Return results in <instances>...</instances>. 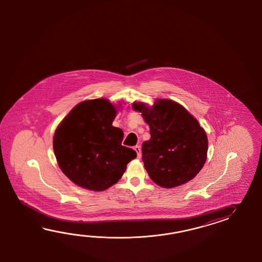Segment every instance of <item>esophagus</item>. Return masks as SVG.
Instances as JSON below:
<instances>
[{
    "label": "esophagus",
    "mask_w": 262,
    "mask_h": 262,
    "mask_svg": "<svg viewBox=\"0 0 262 262\" xmlns=\"http://www.w3.org/2000/svg\"><path fill=\"white\" fill-rule=\"evenodd\" d=\"M134 150H136V152H137V155H138V158H140L141 157V150H140V147L139 146H135L134 147Z\"/></svg>",
    "instance_id": "34e87169"
}]
</instances>
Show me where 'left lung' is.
I'll list each match as a JSON object with an SVG mask.
<instances>
[{
  "mask_svg": "<svg viewBox=\"0 0 262 262\" xmlns=\"http://www.w3.org/2000/svg\"><path fill=\"white\" fill-rule=\"evenodd\" d=\"M150 126V139L142 144V161L154 183L173 188L195 178L207 159L206 132L184 106L170 99L154 106L134 102Z\"/></svg>",
  "mask_w": 262,
  "mask_h": 262,
  "instance_id": "1",
  "label": "left lung"
}]
</instances>
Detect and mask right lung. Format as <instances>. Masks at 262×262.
<instances>
[{
    "instance_id": "obj_1",
    "label": "right lung",
    "mask_w": 262,
    "mask_h": 262,
    "mask_svg": "<svg viewBox=\"0 0 262 262\" xmlns=\"http://www.w3.org/2000/svg\"><path fill=\"white\" fill-rule=\"evenodd\" d=\"M116 106L106 98L80 102L56 129L53 150L58 165L74 184L104 191L122 178L135 150L122 145L123 132L112 122Z\"/></svg>"
}]
</instances>
